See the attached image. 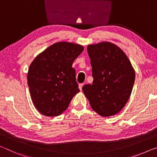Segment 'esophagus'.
<instances>
[{"label":"esophagus","instance_id":"obj_1","mask_svg":"<svg viewBox=\"0 0 157 157\" xmlns=\"http://www.w3.org/2000/svg\"><path fill=\"white\" fill-rule=\"evenodd\" d=\"M84 86L83 84H79V90H80V91H82V86Z\"/></svg>","mask_w":157,"mask_h":157}]
</instances>
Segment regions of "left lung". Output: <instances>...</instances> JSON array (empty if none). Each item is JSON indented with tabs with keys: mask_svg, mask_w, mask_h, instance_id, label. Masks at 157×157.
Instances as JSON below:
<instances>
[{
	"mask_svg": "<svg viewBox=\"0 0 157 157\" xmlns=\"http://www.w3.org/2000/svg\"><path fill=\"white\" fill-rule=\"evenodd\" d=\"M87 51L94 81L84 85L82 91L99 115H115L131 95L135 81L134 68L123 50L110 42L89 45Z\"/></svg>",
	"mask_w": 157,
	"mask_h": 157,
	"instance_id": "left-lung-1",
	"label": "left lung"
}]
</instances>
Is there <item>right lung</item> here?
I'll return each instance as SVG.
<instances>
[{
  "label": "right lung",
  "instance_id": "add662e5",
  "mask_svg": "<svg viewBox=\"0 0 157 157\" xmlns=\"http://www.w3.org/2000/svg\"><path fill=\"white\" fill-rule=\"evenodd\" d=\"M83 50L81 45L57 42L31 63L28 84L34 105L41 114L51 117L60 115L79 91L72 64Z\"/></svg>",
  "mask_w": 157,
  "mask_h": 157
}]
</instances>
